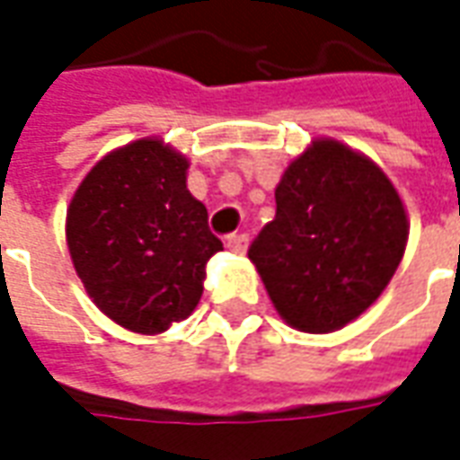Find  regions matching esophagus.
<instances>
[{
    "label": "esophagus",
    "instance_id": "34e87169",
    "mask_svg": "<svg viewBox=\"0 0 460 460\" xmlns=\"http://www.w3.org/2000/svg\"><path fill=\"white\" fill-rule=\"evenodd\" d=\"M226 246L236 253H243L249 246V236L246 234H231V236H226Z\"/></svg>",
    "mask_w": 460,
    "mask_h": 460
}]
</instances>
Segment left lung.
I'll return each instance as SVG.
<instances>
[{
	"instance_id": "obj_1",
	"label": "left lung",
	"mask_w": 460,
	"mask_h": 460,
	"mask_svg": "<svg viewBox=\"0 0 460 460\" xmlns=\"http://www.w3.org/2000/svg\"><path fill=\"white\" fill-rule=\"evenodd\" d=\"M399 194L375 162L318 140L276 187V219L251 241L273 305L303 332H332L362 315L406 246Z\"/></svg>"
}]
</instances>
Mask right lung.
Listing matches in <instances>:
<instances>
[{"mask_svg": "<svg viewBox=\"0 0 460 460\" xmlns=\"http://www.w3.org/2000/svg\"><path fill=\"white\" fill-rule=\"evenodd\" d=\"M187 167L160 140L132 142L88 172L68 209L75 273L95 305L132 332L155 335L187 318L207 261L224 249L187 190Z\"/></svg>", "mask_w": 460, "mask_h": 460, "instance_id": "add662e5", "label": "right lung"}]
</instances>
